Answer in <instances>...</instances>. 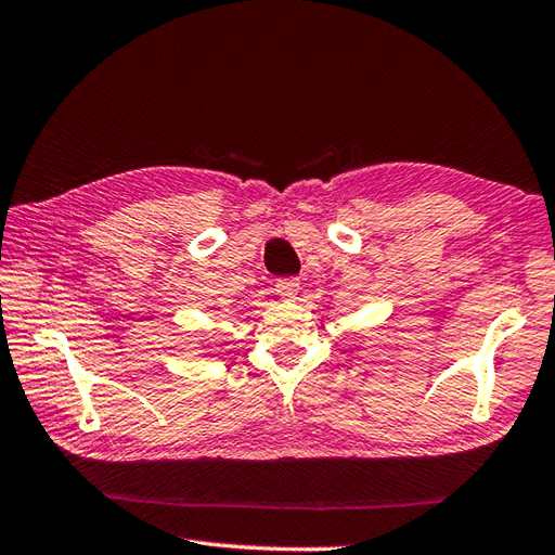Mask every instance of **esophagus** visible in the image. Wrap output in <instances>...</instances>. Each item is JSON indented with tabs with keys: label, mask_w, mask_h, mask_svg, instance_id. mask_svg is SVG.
<instances>
[{
	"label": "esophagus",
	"mask_w": 555,
	"mask_h": 555,
	"mask_svg": "<svg viewBox=\"0 0 555 555\" xmlns=\"http://www.w3.org/2000/svg\"><path fill=\"white\" fill-rule=\"evenodd\" d=\"M274 291H276V295H281V298L291 300V298H295V295L300 293V281L295 279V276H281L274 283Z\"/></svg>",
	"instance_id": "obj_1"
}]
</instances>
